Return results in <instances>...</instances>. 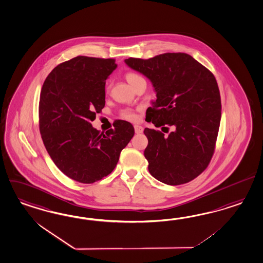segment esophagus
<instances>
[{"mask_svg":"<svg viewBox=\"0 0 263 263\" xmlns=\"http://www.w3.org/2000/svg\"><path fill=\"white\" fill-rule=\"evenodd\" d=\"M135 134H142L143 128L141 126H138V125H135Z\"/></svg>","mask_w":263,"mask_h":263,"instance_id":"1","label":"esophagus"}]
</instances>
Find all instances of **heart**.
<instances>
[{"mask_svg": "<svg viewBox=\"0 0 263 263\" xmlns=\"http://www.w3.org/2000/svg\"><path fill=\"white\" fill-rule=\"evenodd\" d=\"M125 78H126L127 82H128L133 87L135 86V83H137V82H139L140 80H142V78H141L140 76L137 75V74H135V73H133V72H128V73H127L126 76H125ZM121 116H122V118H124V119L128 121H135L136 120V118H137V116H136L135 111H133V110H130V109H125V110H123V111L121 112Z\"/></svg>", "mask_w": 263, "mask_h": 263, "instance_id": "obj_1", "label": "heart"}]
</instances>
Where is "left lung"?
I'll use <instances>...</instances> for the list:
<instances>
[{"label": "left lung", "instance_id": "8db88e82", "mask_svg": "<svg viewBox=\"0 0 263 263\" xmlns=\"http://www.w3.org/2000/svg\"><path fill=\"white\" fill-rule=\"evenodd\" d=\"M128 67L147 77L157 93L146 119L163 133L146 128L144 156L157 180L179 185L194 180L210 164L221 120V98L215 77L184 53L149 60L129 58Z\"/></svg>", "mask_w": 263, "mask_h": 263}]
</instances>
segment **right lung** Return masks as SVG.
<instances>
[{
	"mask_svg": "<svg viewBox=\"0 0 263 263\" xmlns=\"http://www.w3.org/2000/svg\"><path fill=\"white\" fill-rule=\"evenodd\" d=\"M113 59L80 55L60 63L46 78L39 100V129L46 150L61 172L93 183L112 172L135 128L119 120L107 132L91 125L105 105V81Z\"/></svg>",
	"mask_w": 263,
	"mask_h": 263,
	"instance_id": "add662e5",
	"label": "right lung"
}]
</instances>
